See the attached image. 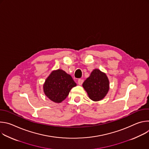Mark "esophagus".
I'll return each instance as SVG.
<instances>
[{
    "mask_svg": "<svg viewBox=\"0 0 149 149\" xmlns=\"http://www.w3.org/2000/svg\"><path fill=\"white\" fill-rule=\"evenodd\" d=\"M83 82H84V79H78V84L79 85H80V86L82 84Z\"/></svg>",
    "mask_w": 149,
    "mask_h": 149,
    "instance_id": "1",
    "label": "esophagus"
}]
</instances>
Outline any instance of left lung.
Segmentation results:
<instances>
[{
    "label": "left lung",
    "mask_w": 149,
    "mask_h": 149,
    "mask_svg": "<svg viewBox=\"0 0 149 149\" xmlns=\"http://www.w3.org/2000/svg\"><path fill=\"white\" fill-rule=\"evenodd\" d=\"M89 98L98 101L103 99L109 90V80L106 74L98 69L94 70L82 84Z\"/></svg>",
    "instance_id": "left-lung-1"
}]
</instances>
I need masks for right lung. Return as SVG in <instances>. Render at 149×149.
Here are the masks:
<instances>
[{
	"label": "right lung",
	"instance_id": "add662e5",
	"mask_svg": "<svg viewBox=\"0 0 149 149\" xmlns=\"http://www.w3.org/2000/svg\"><path fill=\"white\" fill-rule=\"evenodd\" d=\"M77 84L71 76L64 71H53L46 79L43 88L45 95L51 101L59 103L68 95L72 88Z\"/></svg>",
	"mask_w": 149,
	"mask_h": 149
}]
</instances>
